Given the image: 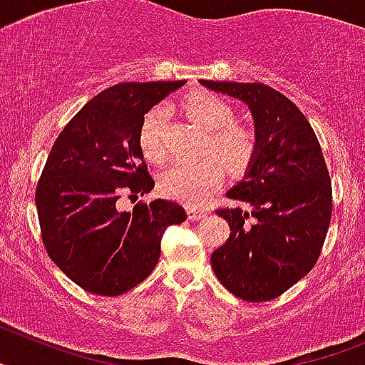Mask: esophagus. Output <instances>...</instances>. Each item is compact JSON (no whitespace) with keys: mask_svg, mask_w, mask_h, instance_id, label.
I'll list each match as a JSON object with an SVG mask.
<instances>
[{"mask_svg":"<svg viewBox=\"0 0 365 365\" xmlns=\"http://www.w3.org/2000/svg\"><path fill=\"white\" fill-rule=\"evenodd\" d=\"M186 215H188V220L197 222V220H203L209 212H207L205 209H197V207H188V209H186Z\"/></svg>","mask_w":365,"mask_h":365,"instance_id":"esophagus-1","label":"esophagus"}]
</instances>
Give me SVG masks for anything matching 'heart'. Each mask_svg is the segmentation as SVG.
Masks as SVG:
<instances>
[{
  "mask_svg": "<svg viewBox=\"0 0 365 365\" xmlns=\"http://www.w3.org/2000/svg\"><path fill=\"white\" fill-rule=\"evenodd\" d=\"M182 110L190 119L200 123L209 132L203 155L209 156L194 164H175L168 168L158 179V188L165 197L186 205H200L209 197L225 177V168L231 173L248 170L257 155V134L248 126L233 123L235 110L230 102L210 93H194L182 101ZM138 145L141 155L150 162L165 158V110L150 108L141 119L138 130Z\"/></svg>",
  "mask_w": 365,
  "mask_h": 365,
  "instance_id": "1",
  "label": "heart"
}]
</instances>
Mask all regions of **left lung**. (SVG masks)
<instances>
[{
  "label": "left lung",
  "instance_id": "left-lung-1",
  "mask_svg": "<svg viewBox=\"0 0 365 365\" xmlns=\"http://www.w3.org/2000/svg\"><path fill=\"white\" fill-rule=\"evenodd\" d=\"M201 83L246 102L259 141L244 180L227 192L239 205L216 209L231 233L210 263L235 297L267 302L317 263L332 218V180L312 125L287 96L264 83Z\"/></svg>",
  "mask_w": 365,
  "mask_h": 365
}]
</instances>
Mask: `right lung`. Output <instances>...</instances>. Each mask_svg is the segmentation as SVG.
Returning <instances> with one entry per match:
<instances>
[{"label":"right lung","instance_id":"right-lung-1","mask_svg":"<svg viewBox=\"0 0 365 365\" xmlns=\"http://www.w3.org/2000/svg\"><path fill=\"white\" fill-rule=\"evenodd\" d=\"M186 81H126L108 87L53 141L35 203L42 244L83 291L119 297L141 284L160 257L165 227L186 220L179 203L155 200L119 210L117 200L149 194L138 130L156 102Z\"/></svg>","mask_w":365,"mask_h":365}]
</instances>
